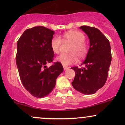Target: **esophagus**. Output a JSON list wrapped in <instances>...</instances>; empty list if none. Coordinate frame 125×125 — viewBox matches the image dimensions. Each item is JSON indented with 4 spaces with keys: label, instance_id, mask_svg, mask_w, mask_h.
<instances>
[{
    "label": "esophagus",
    "instance_id": "34e87169",
    "mask_svg": "<svg viewBox=\"0 0 125 125\" xmlns=\"http://www.w3.org/2000/svg\"><path fill=\"white\" fill-rule=\"evenodd\" d=\"M63 69H64V71H66V70H67V69H69V67H67V66H63Z\"/></svg>",
    "mask_w": 125,
    "mask_h": 125
}]
</instances>
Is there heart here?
I'll list each match as a JSON object with an SVG mask.
<instances>
[{
    "mask_svg": "<svg viewBox=\"0 0 125 125\" xmlns=\"http://www.w3.org/2000/svg\"><path fill=\"white\" fill-rule=\"evenodd\" d=\"M85 37L82 33L77 31H70L64 32L62 35V40L64 42L71 43L68 52L69 53L61 54L56 60L63 65L68 66L74 63L77 60L84 58L88 51L87 44L84 42ZM62 40L59 36H55L52 39L51 47L54 53L58 54L61 51Z\"/></svg>",
    "mask_w": 125,
    "mask_h": 125,
    "instance_id": "obj_1",
    "label": "heart"
}]
</instances>
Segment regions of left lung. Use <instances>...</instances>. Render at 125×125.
I'll use <instances>...</instances> for the list:
<instances>
[{"label": "left lung", "mask_w": 125, "mask_h": 125, "mask_svg": "<svg viewBox=\"0 0 125 125\" xmlns=\"http://www.w3.org/2000/svg\"><path fill=\"white\" fill-rule=\"evenodd\" d=\"M80 29L88 36L90 46L81 64L84 67H71L75 72L72 84L82 94H91L105 84L111 63V49L109 41L99 29L88 26H82Z\"/></svg>", "instance_id": "left-lung-1"}]
</instances>
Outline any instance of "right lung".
<instances>
[{"mask_svg":"<svg viewBox=\"0 0 125 125\" xmlns=\"http://www.w3.org/2000/svg\"><path fill=\"white\" fill-rule=\"evenodd\" d=\"M54 33L44 26L33 27L26 30L17 42L16 62L20 78L26 89L35 97L49 95L63 71L58 62L46 66L54 57L51 47Z\"/></svg>","mask_w":125,"mask_h":125,"instance_id":"obj_1","label":"right lung"}]
</instances>
